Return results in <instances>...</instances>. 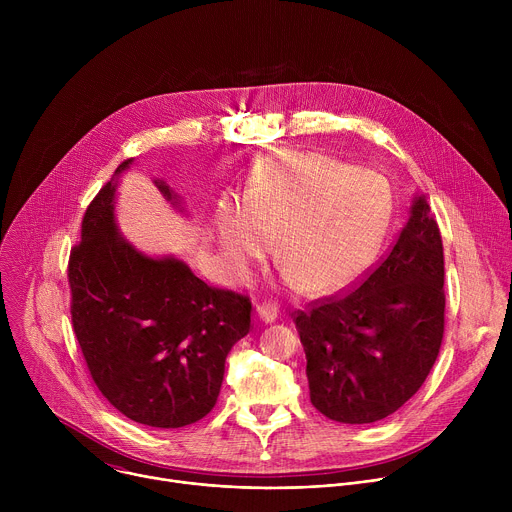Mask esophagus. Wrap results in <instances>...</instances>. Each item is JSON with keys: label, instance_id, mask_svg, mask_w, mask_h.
Wrapping results in <instances>:
<instances>
[{"label": "esophagus", "instance_id": "1", "mask_svg": "<svg viewBox=\"0 0 512 512\" xmlns=\"http://www.w3.org/2000/svg\"><path fill=\"white\" fill-rule=\"evenodd\" d=\"M257 316H259V320H263L265 324H271V322L277 320L279 308H277L275 302H261V304L257 306Z\"/></svg>", "mask_w": 512, "mask_h": 512}]
</instances>
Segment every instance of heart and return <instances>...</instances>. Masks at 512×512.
Instances as JSON below:
<instances>
[{"label":"heart","instance_id":"1","mask_svg":"<svg viewBox=\"0 0 512 512\" xmlns=\"http://www.w3.org/2000/svg\"><path fill=\"white\" fill-rule=\"evenodd\" d=\"M391 192L369 170L334 158L281 150L255 170L249 196L223 194L216 237L233 271L275 259L302 294L328 296L350 285L377 253L389 225Z\"/></svg>","mask_w":512,"mask_h":512}]
</instances>
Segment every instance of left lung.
I'll return each mask as SVG.
<instances>
[{
  "label": "left lung",
  "instance_id": "left-lung-1",
  "mask_svg": "<svg viewBox=\"0 0 512 512\" xmlns=\"http://www.w3.org/2000/svg\"><path fill=\"white\" fill-rule=\"evenodd\" d=\"M444 312L442 235L425 196H417L381 263L350 291L294 314L312 405L340 423L395 413L440 354Z\"/></svg>",
  "mask_w": 512,
  "mask_h": 512
}]
</instances>
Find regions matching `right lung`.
Wrapping results in <instances>:
<instances>
[{"instance_id": "obj_1", "label": "right lung", "mask_w": 512, "mask_h": 512, "mask_svg": "<svg viewBox=\"0 0 512 512\" xmlns=\"http://www.w3.org/2000/svg\"><path fill=\"white\" fill-rule=\"evenodd\" d=\"M156 184L176 200L166 182ZM113 200L111 180L70 251L72 328L97 389L119 413L150 427H184L214 407L227 354L251 330V300L206 285L176 257L135 251L115 225Z\"/></svg>"}]
</instances>
